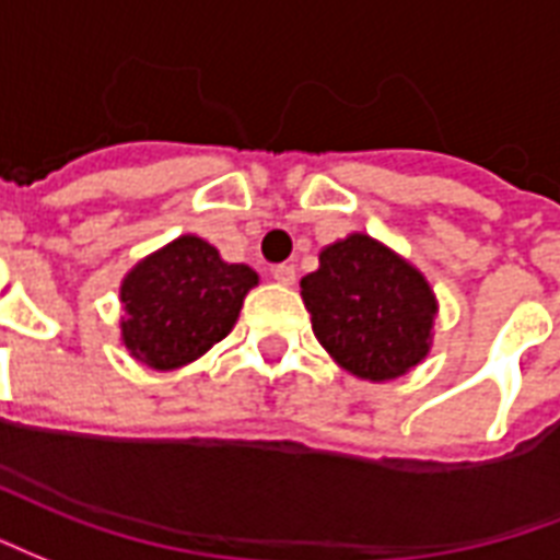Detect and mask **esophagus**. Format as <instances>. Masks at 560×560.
Here are the masks:
<instances>
[{
    "mask_svg": "<svg viewBox=\"0 0 560 560\" xmlns=\"http://www.w3.org/2000/svg\"><path fill=\"white\" fill-rule=\"evenodd\" d=\"M271 277H275L277 283L292 285L295 283V265H275V268H271Z\"/></svg>",
    "mask_w": 560,
    "mask_h": 560,
    "instance_id": "obj_1",
    "label": "esophagus"
}]
</instances>
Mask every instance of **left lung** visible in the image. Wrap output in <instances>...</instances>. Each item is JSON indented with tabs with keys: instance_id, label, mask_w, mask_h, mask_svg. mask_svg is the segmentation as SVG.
I'll return each mask as SVG.
<instances>
[{
	"instance_id": "left-lung-1",
	"label": "left lung",
	"mask_w": 560,
	"mask_h": 560,
	"mask_svg": "<svg viewBox=\"0 0 560 560\" xmlns=\"http://www.w3.org/2000/svg\"><path fill=\"white\" fill-rule=\"evenodd\" d=\"M301 298L322 349L358 378L390 382L430 354L439 301L427 277L382 241L352 232L319 253Z\"/></svg>"
}]
</instances>
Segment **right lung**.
Segmentation results:
<instances>
[{
	"instance_id": "obj_1",
	"label": "right lung",
	"mask_w": 560,
	"mask_h": 560,
	"mask_svg": "<svg viewBox=\"0 0 560 560\" xmlns=\"http://www.w3.org/2000/svg\"><path fill=\"white\" fill-rule=\"evenodd\" d=\"M256 283L250 265L223 262L214 244L178 235L121 280V346L151 370L187 366L230 334Z\"/></svg>"
}]
</instances>
